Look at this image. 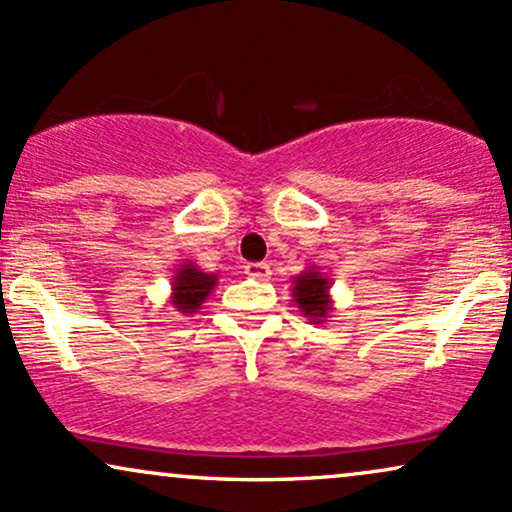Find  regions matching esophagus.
I'll return each mask as SVG.
<instances>
[{
    "instance_id": "obj_1",
    "label": "esophagus",
    "mask_w": 512,
    "mask_h": 512,
    "mask_svg": "<svg viewBox=\"0 0 512 512\" xmlns=\"http://www.w3.org/2000/svg\"><path fill=\"white\" fill-rule=\"evenodd\" d=\"M245 274H248L250 279L269 281V276H272V267H269L267 262H250L245 264Z\"/></svg>"
}]
</instances>
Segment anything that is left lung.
Instances as JSON below:
<instances>
[{
  "label": "left lung",
  "instance_id": "left-lung-1",
  "mask_svg": "<svg viewBox=\"0 0 512 512\" xmlns=\"http://www.w3.org/2000/svg\"><path fill=\"white\" fill-rule=\"evenodd\" d=\"M332 281L325 274L317 272L315 267L305 269L298 276H293V301L303 317H308L310 325H322L332 313Z\"/></svg>",
  "mask_w": 512,
  "mask_h": 512
}]
</instances>
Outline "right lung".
Returning <instances> with one entry per match:
<instances>
[{
  "instance_id": "1",
  "label": "right lung",
  "mask_w": 512,
  "mask_h": 512,
  "mask_svg": "<svg viewBox=\"0 0 512 512\" xmlns=\"http://www.w3.org/2000/svg\"><path fill=\"white\" fill-rule=\"evenodd\" d=\"M216 281H219V276L202 272L195 262L185 260L178 264L173 281H170V291H173L170 293V305L180 313L195 315L209 298V293L214 291Z\"/></svg>"
}]
</instances>
